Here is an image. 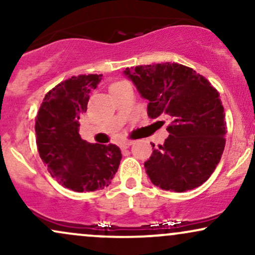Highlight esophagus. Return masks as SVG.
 <instances>
[{"instance_id": "1", "label": "esophagus", "mask_w": 255, "mask_h": 255, "mask_svg": "<svg viewBox=\"0 0 255 255\" xmlns=\"http://www.w3.org/2000/svg\"><path fill=\"white\" fill-rule=\"evenodd\" d=\"M131 144H133V141H131V140H126V141L120 142V147H121L122 150H126V148L129 147Z\"/></svg>"}]
</instances>
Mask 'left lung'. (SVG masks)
Instances as JSON below:
<instances>
[{
    "label": "left lung",
    "mask_w": 255,
    "mask_h": 255,
    "mask_svg": "<svg viewBox=\"0 0 255 255\" xmlns=\"http://www.w3.org/2000/svg\"><path fill=\"white\" fill-rule=\"evenodd\" d=\"M124 74L148 101V118L170 121L164 144L153 148L144 163L151 182L177 193L201 186L215 171L225 146L227 124L217 90L178 63L137 66L126 68Z\"/></svg>",
    "instance_id": "obj_1"
}]
</instances>
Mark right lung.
Segmentation results:
<instances>
[{
    "mask_svg": "<svg viewBox=\"0 0 255 255\" xmlns=\"http://www.w3.org/2000/svg\"><path fill=\"white\" fill-rule=\"evenodd\" d=\"M102 74L72 77L49 91L36 118V141L43 163L60 184L74 192H93L111 183L121 162L116 145L90 144L79 134L90 92Z\"/></svg>",
    "mask_w": 255,
    "mask_h": 255,
    "instance_id": "1",
    "label": "right lung"
}]
</instances>
